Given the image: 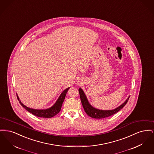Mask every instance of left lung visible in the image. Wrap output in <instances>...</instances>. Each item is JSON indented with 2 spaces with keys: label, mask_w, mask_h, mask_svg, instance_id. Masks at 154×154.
Here are the masks:
<instances>
[{
  "label": "left lung",
  "mask_w": 154,
  "mask_h": 154,
  "mask_svg": "<svg viewBox=\"0 0 154 154\" xmlns=\"http://www.w3.org/2000/svg\"><path fill=\"white\" fill-rule=\"evenodd\" d=\"M79 92L80 96L81 101L82 105L83 106V108L85 110V112L87 114V115L91 117L96 119H101L104 118L109 117L111 116H112L113 114H116L121 109H122L126 104L128 102L129 97V96L126 100L122 104H121L119 106H118L117 108L113 109V110H100L98 109H96L95 107H93L88 100V99L85 95L84 91L81 89L79 88Z\"/></svg>",
  "instance_id": "obj_1"
}]
</instances>
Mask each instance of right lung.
Returning <instances> with one entry per match:
<instances>
[{"instance_id": "add662e5", "label": "right lung", "mask_w": 154, "mask_h": 154, "mask_svg": "<svg viewBox=\"0 0 154 154\" xmlns=\"http://www.w3.org/2000/svg\"><path fill=\"white\" fill-rule=\"evenodd\" d=\"M69 88L70 87L66 88L59 96L57 100L56 101V102L54 103V104L51 107H50L48 109H34L28 107L26 106L25 105H24L20 100L18 96H17V98L19 100V102L21 104V105L22 106V107L24 109H25L28 111H29V112L33 114L34 116H36L38 117L51 118L56 116L60 111L62 103L63 102L64 99L66 96V93Z\"/></svg>"}]
</instances>
